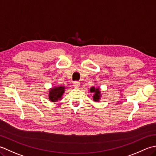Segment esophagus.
<instances>
[{
	"label": "esophagus",
	"instance_id": "esophagus-1",
	"mask_svg": "<svg viewBox=\"0 0 156 156\" xmlns=\"http://www.w3.org/2000/svg\"><path fill=\"white\" fill-rule=\"evenodd\" d=\"M73 86L76 88L79 87V86H80V83H79V81H74L73 82Z\"/></svg>",
	"mask_w": 156,
	"mask_h": 156
}]
</instances>
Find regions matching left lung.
<instances>
[{
	"label": "left lung",
	"mask_w": 156,
	"mask_h": 156,
	"mask_svg": "<svg viewBox=\"0 0 156 156\" xmlns=\"http://www.w3.org/2000/svg\"><path fill=\"white\" fill-rule=\"evenodd\" d=\"M90 92L94 94L93 96V100L95 101H99L101 96L100 88H95L94 87H92L90 88Z\"/></svg>",
	"instance_id": "left-lung-1"
}]
</instances>
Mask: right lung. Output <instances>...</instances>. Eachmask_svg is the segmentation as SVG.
Instances as JSON below:
<instances>
[{
	"instance_id": "obj_1",
	"label": "right lung",
	"mask_w": 156,
	"mask_h": 156,
	"mask_svg": "<svg viewBox=\"0 0 156 156\" xmlns=\"http://www.w3.org/2000/svg\"><path fill=\"white\" fill-rule=\"evenodd\" d=\"M65 90V87L64 86L54 87L53 88H51L49 91V100L52 102H56V101L60 100L63 94H64Z\"/></svg>"
}]
</instances>
